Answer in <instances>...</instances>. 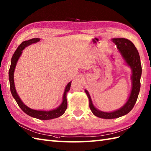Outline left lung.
Returning a JSON list of instances; mask_svg holds the SVG:
<instances>
[{
    "mask_svg": "<svg viewBox=\"0 0 151 151\" xmlns=\"http://www.w3.org/2000/svg\"><path fill=\"white\" fill-rule=\"evenodd\" d=\"M112 41L121 53L122 56L132 70V88L129 100L119 110L113 112H104L96 109L93 105L90 95L87 90H85L89 101V108L95 116L103 119H115L127 114L132 110L138 97L140 90V78L142 69L141 65L139 52L134 43L129 40L125 38H114Z\"/></svg>",
    "mask_w": 151,
    "mask_h": 151,
    "instance_id": "1",
    "label": "left lung"
}]
</instances>
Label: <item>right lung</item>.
I'll return each instance as SVG.
<instances>
[{
  "label": "right lung",
  "instance_id": "right-lung-1",
  "mask_svg": "<svg viewBox=\"0 0 151 151\" xmlns=\"http://www.w3.org/2000/svg\"><path fill=\"white\" fill-rule=\"evenodd\" d=\"M40 39L39 38H33V39L29 40L28 41H24L22 42L20 45H19L17 49H16L15 52H14V55L12 58L11 61V65L10 68L9 70V88H10V91L12 93V95L15 100L17 102L19 106L21 108V110L23 111L25 114L30 115V116L35 117L36 119H39L41 120H49L52 119L57 118L61 115H62L67 109V93L69 91L70 85H71V82H70L67 85L65 91L63 93V101L62 103L61 104L60 106L55 109V110H51V111H40V110H35L30 109V108L27 107L23 102L21 101V100L18 96L17 92H16L15 88V84H14V70L15 68L16 64H17V61L20 57L21 54L22 53V50H23L25 47H27L28 45L33 44L34 43H36L37 41H40Z\"/></svg>",
  "mask_w": 151,
  "mask_h": 151
}]
</instances>
